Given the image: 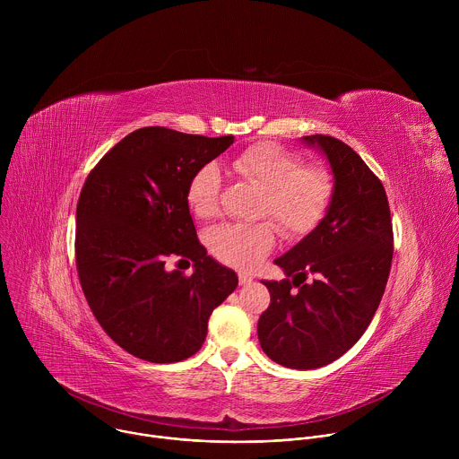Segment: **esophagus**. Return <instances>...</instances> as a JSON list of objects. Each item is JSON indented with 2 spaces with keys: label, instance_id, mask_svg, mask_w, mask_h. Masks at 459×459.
I'll return each instance as SVG.
<instances>
[{
  "label": "esophagus",
  "instance_id": "34e87169",
  "mask_svg": "<svg viewBox=\"0 0 459 459\" xmlns=\"http://www.w3.org/2000/svg\"><path fill=\"white\" fill-rule=\"evenodd\" d=\"M252 281H254V276H252V274H247V273H241V274H239V285L245 287V285H250Z\"/></svg>",
  "mask_w": 459,
  "mask_h": 459
}]
</instances>
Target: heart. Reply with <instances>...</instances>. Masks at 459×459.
Here are the masks:
<instances>
[{
	"label": "heart",
	"mask_w": 459,
	"mask_h": 459,
	"mask_svg": "<svg viewBox=\"0 0 459 459\" xmlns=\"http://www.w3.org/2000/svg\"><path fill=\"white\" fill-rule=\"evenodd\" d=\"M301 165L299 156L274 143H255L232 160L234 172L264 188L257 216L273 218L289 236L314 229L333 195L329 172ZM220 186L221 172L216 163L202 167L190 178L186 200L194 214L202 218L216 214ZM207 241L223 264L252 269L274 247L276 227L271 221L223 223L209 232Z\"/></svg>",
	"instance_id": "1"
}]
</instances>
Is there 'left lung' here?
Here are the masks:
<instances>
[{"instance_id": "obj_1", "label": "left lung", "mask_w": 459, "mask_h": 459, "mask_svg": "<svg viewBox=\"0 0 459 459\" xmlns=\"http://www.w3.org/2000/svg\"><path fill=\"white\" fill-rule=\"evenodd\" d=\"M301 143L329 161L333 195L316 229L274 259L287 280L264 281L271 305L257 321V338L273 361L307 370L333 363L367 331L394 238L385 188L367 163L333 136H303Z\"/></svg>"}]
</instances>
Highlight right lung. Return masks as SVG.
Instances as JSON below:
<instances>
[{"instance_id":"right-lung-1","label":"right lung","mask_w":459,"mask_h":459,"mask_svg":"<svg viewBox=\"0 0 459 459\" xmlns=\"http://www.w3.org/2000/svg\"><path fill=\"white\" fill-rule=\"evenodd\" d=\"M234 143L165 126H143L114 145L89 174L76 209V267L103 331L152 363L198 352L212 310L238 274L207 254L188 211L190 178ZM167 255L195 264L186 279Z\"/></svg>"}]
</instances>
